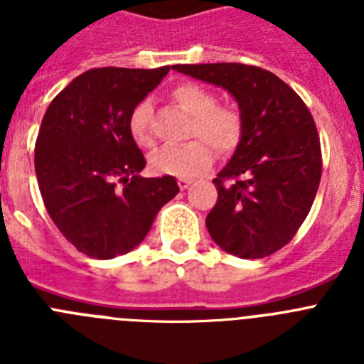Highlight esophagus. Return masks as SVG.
Listing matches in <instances>:
<instances>
[{
	"label": "esophagus",
	"instance_id": "obj_1",
	"mask_svg": "<svg viewBox=\"0 0 364 364\" xmlns=\"http://www.w3.org/2000/svg\"><path fill=\"white\" fill-rule=\"evenodd\" d=\"M189 186H191V180H188V178H178V188L182 189V191H184V189H188Z\"/></svg>",
	"mask_w": 364,
	"mask_h": 364
}]
</instances>
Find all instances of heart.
<instances>
[{
  "mask_svg": "<svg viewBox=\"0 0 364 364\" xmlns=\"http://www.w3.org/2000/svg\"><path fill=\"white\" fill-rule=\"evenodd\" d=\"M173 100L186 114L191 117L188 136H197L202 140H191L182 146L160 147L149 156V166L159 175L195 178L205 169H210L213 164L212 146L220 154L231 153L237 147L242 134V120L233 107L217 105L213 92L195 83L176 87L173 91ZM127 129L138 146L147 147L153 144L149 100H142L134 105L127 122Z\"/></svg>",
  "mask_w": 364,
  "mask_h": 364,
  "instance_id": "obj_1",
  "label": "heart"
}]
</instances>
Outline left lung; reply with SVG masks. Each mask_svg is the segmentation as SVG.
Listing matches in <instances>:
<instances>
[{
	"label": "left lung",
	"mask_w": 364,
	"mask_h": 364,
	"mask_svg": "<svg viewBox=\"0 0 364 364\" xmlns=\"http://www.w3.org/2000/svg\"><path fill=\"white\" fill-rule=\"evenodd\" d=\"M222 87L239 105L242 134L213 180L211 239L240 259H262L294 239L321 182V144L301 96L269 70L244 63L173 65Z\"/></svg>",
	"instance_id": "1"
}]
</instances>
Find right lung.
<instances>
[{"mask_svg": "<svg viewBox=\"0 0 364 364\" xmlns=\"http://www.w3.org/2000/svg\"><path fill=\"white\" fill-rule=\"evenodd\" d=\"M173 67H104L80 74L50 102L34 151L50 218L92 259L129 253L180 191L175 176L144 178L146 159L127 122Z\"/></svg>", "mask_w": 364, "mask_h": 364, "instance_id": "1", "label": "right lung"}]
</instances>
